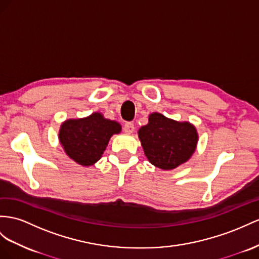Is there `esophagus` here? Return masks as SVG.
Masks as SVG:
<instances>
[{
    "label": "esophagus",
    "mask_w": 259,
    "mask_h": 259,
    "mask_svg": "<svg viewBox=\"0 0 259 259\" xmlns=\"http://www.w3.org/2000/svg\"><path fill=\"white\" fill-rule=\"evenodd\" d=\"M135 130V124L132 122H125L123 124V131L125 132V134H132Z\"/></svg>",
    "instance_id": "1"
}]
</instances>
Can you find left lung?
I'll list each match as a JSON object with an SVG mask.
<instances>
[{"label":"left lung","instance_id":"8db88e82","mask_svg":"<svg viewBox=\"0 0 259 259\" xmlns=\"http://www.w3.org/2000/svg\"><path fill=\"white\" fill-rule=\"evenodd\" d=\"M145 156L162 169H173L189 160L196 150L198 135L189 122H178L154 112L139 130Z\"/></svg>","mask_w":259,"mask_h":259}]
</instances>
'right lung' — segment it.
<instances>
[{
    "label": "right lung",
    "mask_w": 259,
    "mask_h": 259,
    "mask_svg": "<svg viewBox=\"0 0 259 259\" xmlns=\"http://www.w3.org/2000/svg\"><path fill=\"white\" fill-rule=\"evenodd\" d=\"M121 125L94 112L82 119H70L62 123L59 139L73 161L83 166L96 163L107 147L112 135L119 134Z\"/></svg>",
    "instance_id": "right-lung-1"
}]
</instances>
